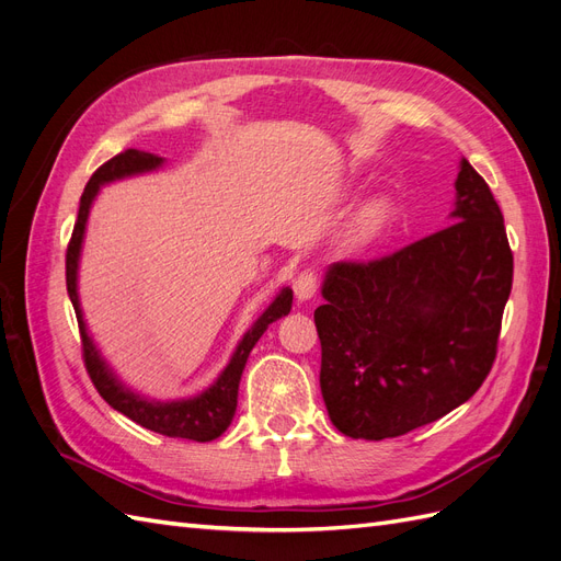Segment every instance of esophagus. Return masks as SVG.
I'll return each mask as SVG.
<instances>
[{
  "label": "esophagus",
  "instance_id": "1",
  "mask_svg": "<svg viewBox=\"0 0 561 561\" xmlns=\"http://www.w3.org/2000/svg\"><path fill=\"white\" fill-rule=\"evenodd\" d=\"M316 287H318V278L311 268H304L301 274L293 280V290L297 295L299 301H307L316 295Z\"/></svg>",
  "mask_w": 561,
  "mask_h": 561
}]
</instances>
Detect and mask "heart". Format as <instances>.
Here are the masks:
<instances>
[{"mask_svg": "<svg viewBox=\"0 0 561 561\" xmlns=\"http://www.w3.org/2000/svg\"><path fill=\"white\" fill-rule=\"evenodd\" d=\"M390 217H393V208H390L388 198L377 196L363 203L348 227V245L365 248L369 243H375L390 225Z\"/></svg>", "mask_w": 561, "mask_h": 561, "instance_id": "1", "label": "heart"}]
</instances>
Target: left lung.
I'll use <instances>...</instances> for the list:
<instances>
[{
    "label": "left lung",
    "mask_w": 561,
    "mask_h": 561,
    "mask_svg": "<svg viewBox=\"0 0 561 561\" xmlns=\"http://www.w3.org/2000/svg\"><path fill=\"white\" fill-rule=\"evenodd\" d=\"M445 229L322 280L320 390L339 433L386 439L443 419L496 360L513 252L489 184L461 159Z\"/></svg>",
    "instance_id": "left-lung-1"
}]
</instances>
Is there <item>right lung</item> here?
Returning <instances> with one entry per match:
<instances>
[{"label":"right lung","mask_w":561,"mask_h":561,"mask_svg":"<svg viewBox=\"0 0 561 561\" xmlns=\"http://www.w3.org/2000/svg\"><path fill=\"white\" fill-rule=\"evenodd\" d=\"M163 165V159L157 154H149V151L140 149H126L122 154H116L107 163H103L98 171L91 175L87 190L81 194L79 203V215H77V225L72 231L70 245H67V260H65V278H67V295L72 299V307L77 313L79 322V332H81V348H83V365L89 369V377L93 386L98 388V393L103 396V400L114 407L116 412H122L130 421L140 423L142 428L161 433L165 437H184V439H194V443H210V439L222 435L236 412V402H239V383L241 375L248 363V355L252 346L260 342V336L266 332L271 322L290 313L293 309V290L290 287H283V290L276 295V299L268 304V309L252 322V328L243 334V339L236 346L229 365L225 367L222 375L217 377V381L203 390L196 398H186V400H147L138 393H133L128 386L116 379L110 365L103 360V355L95 348L93 339L87 330V322H83L81 313V304H79V293H77V274H79V254H81V243H83V233H87V222H89V213L93 201L100 192V186L110 184L114 180H124L130 175H140L157 171V168Z\"/></svg>","instance_id":"right-lung-1"}]
</instances>
